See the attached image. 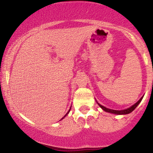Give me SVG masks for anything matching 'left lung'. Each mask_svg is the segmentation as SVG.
<instances>
[{"label": "left lung", "instance_id": "obj_1", "mask_svg": "<svg viewBox=\"0 0 153 153\" xmlns=\"http://www.w3.org/2000/svg\"><path fill=\"white\" fill-rule=\"evenodd\" d=\"M143 96L141 97V98H140L139 101H138V102L135 103L134 105H132V106H130V107L127 108V109H123V110H114V109H108V108H106V107H105V106L101 105V104H98H98L99 105L100 107H101L103 110L105 111V112H110V113H113V114H116V115H126V114H129V113H130V112H132V111H133L134 109L137 107V106L140 104V102L141 101V100L143 99Z\"/></svg>", "mask_w": 153, "mask_h": 153}]
</instances>
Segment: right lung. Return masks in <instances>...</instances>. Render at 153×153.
Wrapping results in <instances>:
<instances>
[{"mask_svg":"<svg viewBox=\"0 0 153 153\" xmlns=\"http://www.w3.org/2000/svg\"><path fill=\"white\" fill-rule=\"evenodd\" d=\"M70 109H71V108H70ZM70 109H69V111H68V112H67V114H66V115H64V117H63V118H61V120L64 119V118H65V116H66V115H67V114H68V113H69V111H70Z\"/></svg>","mask_w":153,"mask_h":153,"instance_id":"obj_1","label":"right lung"}]
</instances>
